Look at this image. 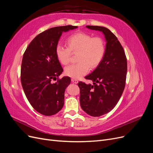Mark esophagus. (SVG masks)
Here are the masks:
<instances>
[{
    "label": "esophagus",
    "mask_w": 153,
    "mask_h": 153,
    "mask_svg": "<svg viewBox=\"0 0 153 153\" xmlns=\"http://www.w3.org/2000/svg\"><path fill=\"white\" fill-rule=\"evenodd\" d=\"M71 81L73 83H75V84H78V81L76 79H75V78H71Z\"/></svg>",
    "instance_id": "34e87169"
}]
</instances>
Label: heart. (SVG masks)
Returning a JSON list of instances; mask_svg holds the SVG:
<instances>
[{"label":"heart","instance_id":"obj_1","mask_svg":"<svg viewBox=\"0 0 153 153\" xmlns=\"http://www.w3.org/2000/svg\"><path fill=\"white\" fill-rule=\"evenodd\" d=\"M68 48L57 45L55 48V55L62 65H67L73 53H78L77 64L69 65L65 68L64 73L69 77L77 79L89 72L90 68L98 67L102 61L105 52L103 40L98 37L77 32L69 36L67 39Z\"/></svg>","mask_w":153,"mask_h":153}]
</instances>
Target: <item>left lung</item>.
Masks as SVG:
<instances>
[{"label": "left lung", "mask_w": 153, "mask_h": 153, "mask_svg": "<svg viewBox=\"0 0 153 153\" xmlns=\"http://www.w3.org/2000/svg\"><path fill=\"white\" fill-rule=\"evenodd\" d=\"M98 30L106 40L105 52L100 64L85 78L93 85L79 82L80 103L82 110L92 117H100L112 110L121 98L126 84L127 59L117 37L104 27L87 25Z\"/></svg>", "instance_id": "left-lung-1"}]
</instances>
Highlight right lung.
<instances>
[{
  "label": "right lung",
  "instance_id": "right-lung-1",
  "mask_svg": "<svg viewBox=\"0 0 153 153\" xmlns=\"http://www.w3.org/2000/svg\"><path fill=\"white\" fill-rule=\"evenodd\" d=\"M77 27H55L41 32L31 41L23 55L22 85L29 103L41 114L50 116L63 107L64 92L71 78L64 76L58 79L63 69L55 55V48L62 32ZM53 80L57 82L54 83Z\"/></svg>",
  "mask_w": 153,
  "mask_h": 153
}]
</instances>
